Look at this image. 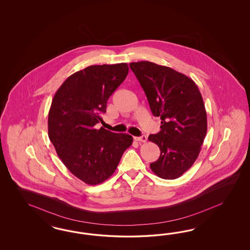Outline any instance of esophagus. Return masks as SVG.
<instances>
[{
	"label": "esophagus",
	"instance_id": "esophagus-1",
	"mask_svg": "<svg viewBox=\"0 0 250 250\" xmlns=\"http://www.w3.org/2000/svg\"><path fill=\"white\" fill-rule=\"evenodd\" d=\"M146 136H139V137H135V140L136 141H139V142H143V143H145V142H146Z\"/></svg>",
	"mask_w": 250,
	"mask_h": 250
}]
</instances>
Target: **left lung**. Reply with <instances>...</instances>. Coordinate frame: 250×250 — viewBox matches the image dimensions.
I'll use <instances>...</instances> for the list:
<instances>
[{
  "mask_svg": "<svg viewBox=\"0 0 250 250\" xmlns=\"http://www.w3.org/2000/svg\"><path fill=\"white\" fill-rule=\"evenodd\" d=\"M129 66L144 90L152 114L161 119V130L148 136L160 149V157L150 168L161 179L175 180L193 165L206 136L202 94L190 78L173 68L149 61Z\"/></svg>",
  "mask_w": 250,
  "mask_h": 250,
  "instance_id": "1",
  "label": "left lung"
}]
</instances>
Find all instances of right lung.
<instances>
[{
  "instance_id": "add662e5",
  "label": "right lung",
  "mask_w": 250,
  "mask_h": 250,
  "mask_svg": "<svg viewBox=\"0 0 250 250\" xmlns=\"http://www.w3.org/2000/svg\"><path fill=\"white\" fill-rule=\"evenodd\" d=\"M128 70L126 63L89 66L69 76L54 95L48 137L63 164L86 184L109 179L133 143L128 134L94 127Z\"/></svg>"
}]
</instances>
